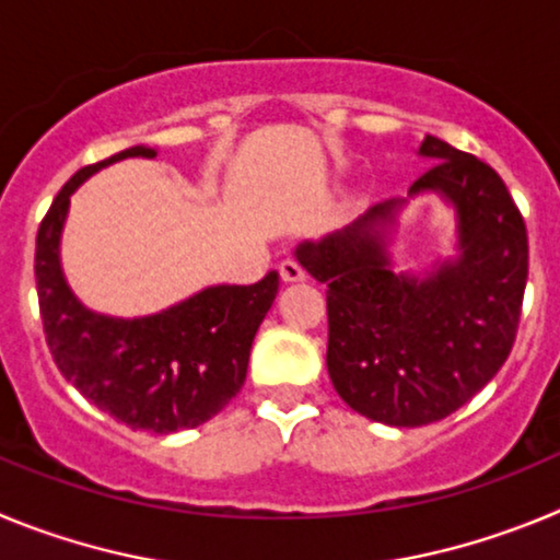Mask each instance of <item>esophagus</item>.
<instances>
[{
	"mask_svg": "<svg viewBox=\"0 0 560 560\" xmlns=\"http://www.w3.org/2000/svg\"><path fill=\"white\" fill-rule=\"evenodd\" d=\"M280 277H283L285 283H300V280H305V269L296 260H283L280 264Z\"/></svg>",
	"mask_w": 560,
	"mask_h": 560,
	"instance_id": "esophagus-1",
	"label": "esophagus"
}]
</instances>
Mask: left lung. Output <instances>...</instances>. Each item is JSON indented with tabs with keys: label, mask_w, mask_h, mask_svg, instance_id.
I'll return each instance as SVG.
<instances>
[{
	"label": "left lung",
	"mask_w": 560,
	"mask_h": 560,
	"mask_svg": "<svg viewBox=\"0 0 560 560\" xmlns=\"http://www.w3.org/2000/svg\"><path fill=\"white\" fill-rule=\"evenodd\" d=\"M412 187L457 215V255L415 277L393 271L387 244L407 199L303 241L296 260L328 285V373L339 398L387 427H427L457 412L499 373L516 341L527 285V230L499 173L438 137Z\"/></svg>",
	"instance_id": "1"
}]
</instances>
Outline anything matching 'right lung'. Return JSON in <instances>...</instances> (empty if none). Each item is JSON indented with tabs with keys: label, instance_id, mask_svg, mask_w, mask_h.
<instances>
[{
	"label": "right lung",
	"instance_id": "right-lung-1",
	"mask_svg": "<svg viewBox=\"0 0 560 560\" xmlns=\"http://www.w3.org/2000/svg\"><path fill=\"white\" fill-rule=\"evenodd\" d=\"M156 156L133 145L86 165L61 187L36 237V289L47 348L63 378L133 432L171 434L219 415L244 387L257 328L277 296V271L255 285H210L140 319L95 314L61 271L69 196L112 162Z\"/></svg>",
	"mask_w": 560,
	"mask_h": 560
}]
</instances>
